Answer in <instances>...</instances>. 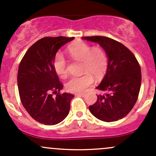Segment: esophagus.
<instances>
[{
    "label": "esophagus",
    "instance_id": "34e87169",
    "mask_svg": "<svg viewBox=\"0 0 156 156\" xmlns=\"http://www.w3.org/2000/svg\"><path fill=\"white\" fill-rule=\"evenodd\" d=\"M77 96H80V97H85L86 94H83V93H78V94H76Z\"/></svg>",
    "mask_w": 156,
    "mask_h": 156
}]
</instances>
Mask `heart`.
<instances>
[{
  "mask_svg": "<svg viewBox=\"0 0 156 156\" xmlns=\"http://www.w3.org/2000/svg\"><path fill=\"white\" fill-rule=\"evenodd\" d=\"M68 53L73 59L83 62V73L81 76L71 77L66 83L67 91L73 93L85 92L94 82L95 78H101L108 67V57L101 48H92L83 42H76L68 48ZM53 68L61 77L67 74V63L63 55L57 53L53 60Z\"/></svg>",
  "mask_w": 156,
  "mask_h": 156,
  "instance_id": "b5f03b06",
  "label": "heart"
}]
</instances>
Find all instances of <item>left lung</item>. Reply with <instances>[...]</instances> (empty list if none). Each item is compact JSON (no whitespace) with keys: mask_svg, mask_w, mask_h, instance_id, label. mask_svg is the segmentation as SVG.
Returning a JSON list of instances; mask_svg holds the SVG:
<instances>
[{"mask_svg":"<svg viewBox=\"0 0 156 156\" xmlns=\"http://www.w3.org/2000/svg\"><path fill=\"white\" fill-rule=\"evenodd\" d=\"M82 39L99 44L108 57L104 78L96 87L106 92L98 95L89 111L98 119L107 122L122 119L133 108L140 91L141 68L135 55L124 44L106 37L94 36Z\"/></svg>","mask_w":156,"mask_h":156,"instance_id":"8db88e82","label":"left lung"}]
</instances>
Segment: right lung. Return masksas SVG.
<instances>
[{"instance_id": "1", "label": "right lung", "mask_w": 156, "mask_h": 156, "mask_svg": "<svg viewBox=\"0 0 156 156\" xmlns=\"http://www.w3.org/2000/svg\"><path fill=\"white\" fill-rule=\"evenodd\" d=\"M74 39L57 37L39 39L27 51L19 65L17 83L21 103L30 116L42 124H58L69 112L74 95L60 94L63 85L53 64L58 49ZM52 92L57 94L55 97Z\"/></svg>"}]
</instances>
